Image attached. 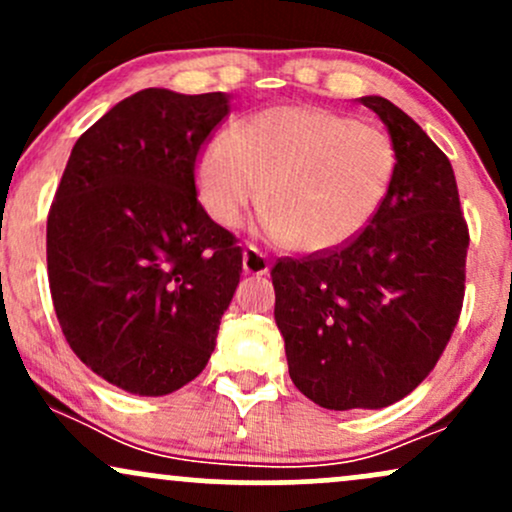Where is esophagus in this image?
Listing matches in <instances>:
<instances>
[{"label":"esophagus","instance_id":"esophagus-1","mask_svg":"<svg viewBox=\"0 0 512 512\" xmlns=\"http://www.w3.org/2000/svg\"><path fill=\"white\" fill-rule=\"evenodd\" d=\"M243 272L245 274H257V276L269 272L267 257H264L257 248H252V245H250V248L243 250Z\"/></svg>","mask_w":512,"mask_h":512}]
</instances>
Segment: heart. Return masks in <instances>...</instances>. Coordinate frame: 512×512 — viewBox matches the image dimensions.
Segmentation results:
<instances>
[{
  "label": "heart",
  "instance_id": "obj_1",
  "mask_svg": "<svg viewBox=\"0 0 512 512\" xmlns=\"http://www.w3.org/2000/svg\"><path fill=\"white\" fill-rule=\"evenodd\" d=\"M397 154L378 127L325 108H272L197 158L207 214L236 228L264 199L267 231L284 248L317 255L356 238L383 207Z\"/></svg>",
  "mask_w": 512,
  "mask_h": 512
}]
</instances>
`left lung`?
Instances as JSON below:
<instances>
[{
  "label": "left lung",
  "mask_w": 512,
  "mask_h": 512,
  "mask_svg": "<svg viewBox=\"0 0 512 512\" xmlns=\"http://www.w3.org/2000/svg\"><path fill=\"white\" fill-rule=\"evenodd\" d=\"M358 101L397 154L383 207L342 248L272 269L293 385L334 411L390 407L431 373L460 317L469 248L448 156L387 98Z\"/></svg>",
  "instance_id": "1"
}]
</instances>
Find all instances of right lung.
<instances>
[{"label": "right lung", "mask_w": 512, "mask_h": 512, "mask_svg": "<svg viewBox=\"0 0 512 512\" xmlns=\"http://www.w3.org/2000/svg\"><path fill=\"white\" fill-rule=\"evenodd\" d=\"M228 93L144 88L76 139L48 216V276L64 339L110 385L161 397L195 380L243 272L209 219L195 161Z\"/></svg>", "instance_id": "obj_1"}]
</instances>
